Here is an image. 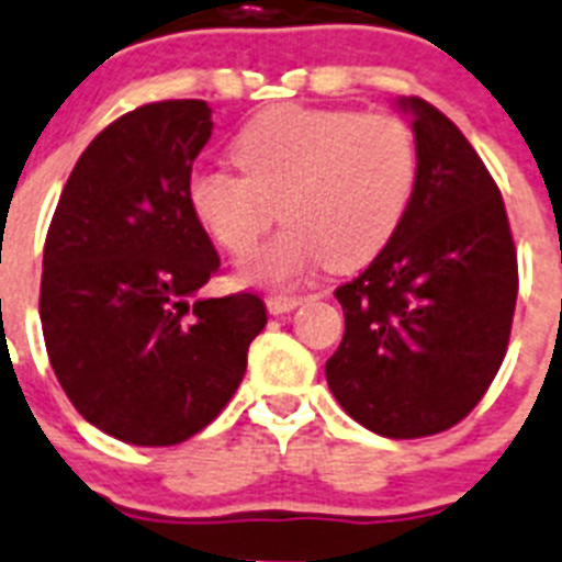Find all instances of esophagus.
I'll use <instances>...</instances> for the list:
<instances>
[{"label": "esophagus", "instance_id": "obj_1", "mask_svg": "<svg viewBox=\"0 0 562 562\" xmlns=\"http://www.w3.org/2000/svg\"><path fill=\"white\" fill-rule=\"evenodd\" d=\"M301 301L304 299H299V295H267V310H270L272 315H284L292 313Z\"/></svg>", "mask_w": 562, "mask_h": 562}]
</instances>
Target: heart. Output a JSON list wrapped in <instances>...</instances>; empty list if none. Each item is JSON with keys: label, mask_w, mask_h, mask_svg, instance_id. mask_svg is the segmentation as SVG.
I'll return each mask as SVG.
<instances>
[{"label": "heart", "mask_w": 562, "mask_h": 562, "mask_svg": "<svg viewBox=\"0 0 562 562\" xmlns=\"http://www.w3.org/2000/svg\"><path fill=\"white\" fill-rule=\"evenodd\" d=\"M238 172L199 170L187 187L195 222L229 256L286 227L241 278L292 286L321 263H367L395 238L418 181V144L392 113L281 104L249 119L229 147Z\"/></svg>", "instance_id": "heart-1"}]
</instances>
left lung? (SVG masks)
I'll use <instances>...</instances> for the list:
<instances>
[{
	"label": "left lung",
	"mask_w": 562,
	"mask_h": 562,
	"mask_svg": "<svg viewBox=\"0 0 562 562\" xmlns=\"http://www.w3.org/2000/svg\"><path fill=\"white\" fill-rule=\"evenodd\" d=\"M418 144L404 224L335 290L344 340L327 361L335 401L383 438H426L467 418L509 347L517 252L501 190L454 122L401 99Z\"/></svg>",
	"instance_id": "left-lung-1"
}]
</instances>
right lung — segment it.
I'll list each match as a JSON object with an SVG mask.
<instances>
[{
	"instance_id": "1",
	"label": "right lung",
	"mask_w": 562,
	"mask_h": 562,
	"mask_svg": "<svg viewBox=\"0 0 562 562\" xmlns=\"http://www.w3.org/2000/svg\"><path fill=\"white\" fill-rule=\"evenodd\" d=\"M201 99L124 113L76 161L42 261L50 367L81 418L133 446L193 438L235 395L267 324L252 292L195 299L222 261L187 187L213 133Z\"/></svg>"
}]
</instances>
